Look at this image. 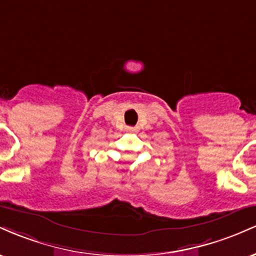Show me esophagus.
<instances>
[{
  "instance_id": "esophagus-1",
  "label": "esophagus",
  "mask_w": 256,
  "mask_h": 256,
  "mask_svg": "<svg viewBox=\"0 0 256 256\" xmlns=\"http://www.w3.org/2000/svg\"><path fill=\"white\" fill-rule=\"evenodd\" d=\"M126 130H128V132H136L137 128H131V126H128V128H126Z\"/></svg>"
}]
</instances>
